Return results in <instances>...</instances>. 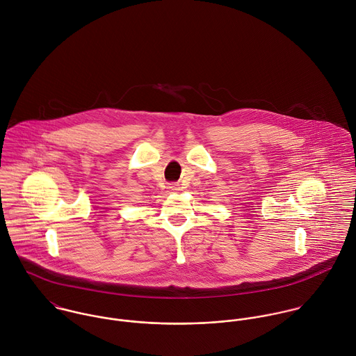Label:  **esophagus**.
<instances>
[{
	"mask_svg": "<svg viewBox=\"0 0 356 356\" xmlns=\"http://www.w3.org/2000/svg\"><path fill=\"white\" fill-rule=\"evenodd\" d=\"M168 189H170L171 192H177L179 188H178V185H175V184H171V185L168 186Z\"/></svg>",
	"mask_w": 356,
	"mask_h": 356,
	"instance_id": "esophagus-1",
	"label": "esophagus"
}]
</instances>
